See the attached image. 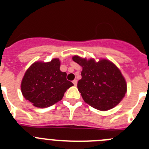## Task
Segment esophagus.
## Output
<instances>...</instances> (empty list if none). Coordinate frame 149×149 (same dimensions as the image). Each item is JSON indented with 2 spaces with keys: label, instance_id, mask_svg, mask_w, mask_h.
<instances>
[{
  "label": "esophagus",
  "instance_id": "obj_1",
  "mask_svg": "<svg viewBox=\"0 0 149 149\" xmlns=\"http://www.w3.org/2000/svg\"><path fill=\"white\" fill-rule=\"evenodd\" d=\"M72 83H73L74 86H77V80H74V81H72Z\"/></svg>",
  "mask_w": 149,
  "mask_h": 149
}]
</instances>
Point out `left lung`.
I'll return each instance as SVG.
<instances>
[{
    "mask_svg": "<svg viewBox=\"0 0 149 149\" xmlns=\"http://www.w3.org/2000/svg\"><path fill=\"white\" fill-rule=\"evenodd\" d=\"M72 60L82 66V78L77 89L84 101L97 110L105 111L119 104L127 92V84L120 70L107 60L98 62L74 56Z\"/></svg>",
    "mask_w": 149,
    "mask_h": 149,
    "instance_id": "left-lung-1",
    "label": "left lung"
}]
</instances>
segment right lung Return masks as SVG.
<instances>
[{"label":"right lung","mask_w":149,"mask_h":149,"mask_svg":"<svg viewBox=\"0 0 149 149\" xmlns=\"http://www.w3.org/2000/svg\"><path fill=\"white\" fill-rule=\"evenodd\" d=\"M57 58L51 62H36L26 71L21 89L23 96L39 108L52 106L63 98L65 91L74 85L67 81L66 73L60 70Z\"/></svg>","instance_id":"1"}]
</instances>
